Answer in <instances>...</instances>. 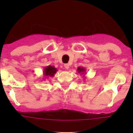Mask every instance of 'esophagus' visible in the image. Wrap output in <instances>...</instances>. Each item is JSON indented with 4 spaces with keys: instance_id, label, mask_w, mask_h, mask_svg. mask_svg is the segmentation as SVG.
<instances>
[{
    "instance_id": "obj_1",
    "label": "esophagus",
    "mask_w": 133,
    "mask_h": 133,
    "mask_svg": "<svg viewBox=\"0 0 133 133\" xmlns=\"http://www.w3.org/2000/svg\"><path fill=\"white\" fill-rule=\"evenodd\" d=\"M64 69H65L66 70H68V69H69V64H64Z\"/></svg>"
}]
</instances>
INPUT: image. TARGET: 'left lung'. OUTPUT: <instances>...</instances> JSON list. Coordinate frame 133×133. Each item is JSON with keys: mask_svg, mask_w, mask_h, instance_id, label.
I'll return each instance as SVG.
<instances>
[{"mask_svg": "<svg viewBox=\"0 0 133 133\" xmlns=\"http://www.w3.org/2000/svg\"><path fill=\"white\" fill-rule=\"evenodd\" d=\"M77 71H78V73H81V75H84L86 74V69L84 67H81V66H79V67L77 68Z\"/></svg>", "mask_w": 133, "mask_h": 133, "instance_id": "1", "label": "left lung"}]
</instances>
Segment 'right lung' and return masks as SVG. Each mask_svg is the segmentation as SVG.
<instances>
[{
    "instance_id": "right-lung-1",
    "label": "right lung",
    "mask_w": 133,
    "mask_h": 133,
    "mask_svg": "<svg viewBox=\"0 0 133 133\" xmlns=\"http://www.w3.org/2000/svg\"><path fill=\"white\" fill-rule=\"evenodd\" d=\"M58 70L54 66L49 65L47 66H45L43 70V75L44 78H49V77H53L55 76Z\"/></svg>"
}]
</instances>
